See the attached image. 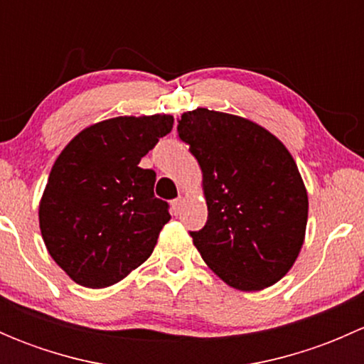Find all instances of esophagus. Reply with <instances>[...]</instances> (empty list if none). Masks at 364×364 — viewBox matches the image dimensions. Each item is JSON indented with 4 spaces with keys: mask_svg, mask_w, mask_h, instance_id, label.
<instances>
[{
    "mask_svg": "<svg viewBox=\"0 0 364 364\" xmlns=\"http://www.w3.org/2000/svg\"><path fill=\"white\" fill-rule=\"evenodd\" d=\"M183 205H185V199H183V197H178V199H174V200H172V213H174V215H179V213H181V209H183Z\"/></svg>",
    "mask_w": 364,
    "mask_h": 364,
    "instance_id": "1",
    "label": "esophagus"
}]
</instances>
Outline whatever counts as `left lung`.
Wrapping results in <instances>:
<instances>
[{"instance_id":"8db88e82","label":"left lung","mask_w":364,"mask_h":364,"mask_svg":"<svg viewBox=\"0 0 364 364\" xmlns=\"http://www.w3.org/2000/svg\"><path fill=\"white\" fill-rule=\"evenodd\" d=\"M178 134L199 161L208 222L190 232L204 262L229 287H271L304 243L308 193L284 142L247 117L196 109Z\"/></svg>"}]
</instances>
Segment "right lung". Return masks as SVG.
I'll return each instance as SVG.
<instances>
[{
    "mask_svg": "<svg viewBox=\"0 0 364 364\" xmlns=\"http://www.w3.org/2000/svg\"><path fill=\"white\" fill-rule=\"evenodd\" d=\"M174 117L117 116L84 128L60 153L38 205L43 243L75 284L111 287L148 260L168 205L141 168Z\"/></svg>",
    "mask_w": 364,
    "mask_h": 364,
    "instance_id": "1",
    "label": "right lung"
}]
</instances>
